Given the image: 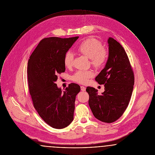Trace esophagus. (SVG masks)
Instances as JSON below:
<instances>
[{"mask_svg":"<svg viewBox=\"0 0 155 155\" xmlns=\"http://www.w3.org/2000/svg\"><path fill=\"white\" fill-rule=\"evenodd\" d=\"M81 91H86V87L84 86H81Z\"/></svg>","mask_w":155,"mask_h":155,"instance_id":"obj_1","label":"esophagus"}]
</instances>
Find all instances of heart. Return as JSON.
Returning <instances> with one entry per match:
<instances>
[{"mask_svg":"<svg viewBox=\"0 0 155 155\" xmlns=\"http://www.w3.org/2000/svg\"><path fill=\"white\" fill-rule=\"evenodd\" d=\"M77 50L90 59L91 64L96 68H100L104 64L107 58V52L103 48L102 44L96 38H90L81 42L77 47ZM74 54L71 51L66 52L64 58V63L66 68H71L73 64ZM94 72L91 70L78 71L72 76L74 81L81 84H85L93 77Z\"/></svg>","mask_w":155,"mask_h":155,"instance_id":"obj_1","label":"heart"}]
</instances>
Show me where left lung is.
Returning a JSON list of instances; mask_svg holds the SVG:
<instances>
[{
  "mask_svg": "<svg viewBox=\"0 0 155 155\" xmlns=\"http://www.w3.org/2000/svg\"><path fill=\"white\" fill-rule=\"evenodd\" d=\"M108 57L104 68L96 77L100 84H104V91L87 87L89 105L94 116L102 122L111 123L122 115L132 96L134 76L130 62L122 45L109 37Z\"/></svg>",
  "mask_w": 155,
  "mask_h": 155,
  "instance_id": "8db88e82",
  "label": "left lung"
}]
</instances>
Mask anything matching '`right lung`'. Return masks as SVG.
I'll return each instance as SVG.
<instances>
[{
    "mask_svg": "<svg viewBox=\"0 0 155 155\" xmlns=\"http://www.w3.org/2000/svg\"><path fill=\"white\" fill-rule=\"evenodd\" d=\"M78 38H44L28 61V83L33 105L42 119L54 128H64L74 120L75 98L81 87L71 83L62 91L55 81L58 74L65 71L66 52Z\"/></svg>",
    "mask_w": 155,
    "mask_h": 155,
    "instance_id": "add662e5",
    "label": "right lung"
}]
</instances>
